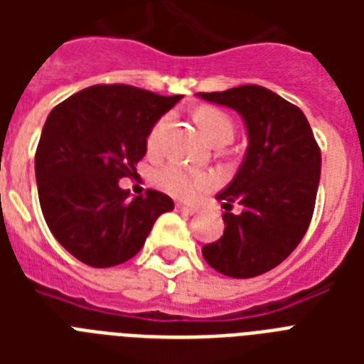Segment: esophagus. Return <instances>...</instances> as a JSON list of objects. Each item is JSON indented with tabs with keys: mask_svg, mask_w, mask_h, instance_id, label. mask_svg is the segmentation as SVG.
I'll list each match as a JSON object with an SVG mask.
<instances>
[{
	"mask_svg": "<svg viewBox=\"0 0 364 364\" xmlns=\"http://www.w3.org/2000/svg\"><path fill=\"white\" fill-rule=\"evenodd\" d=\"M176 210L179 211V213H183V215H187V217H193V215H196V213H198V211L194 210V208H185V205H181V204H177Z\"/></svg>",
	"mask_w": 364,
	"mask_h": 364,
	"instance_id": "1",
	"label": "esophagus"
}]
</instances>
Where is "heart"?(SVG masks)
<instances>
[{"mask_svg": "<svg viewBox=\"0 0 364 364\" xmlns=\"http://www.w3.org/2000/svg\"><path fill=\"white\" fill-rule=\"evenodd\" d=\"M196 124H198L200 132L204 134V137L210 143H213L219 137H230L234 136V122L232 119L223 113V111L215 109V107H200L194 113ZM166 119L156 122V126L149 136V143L156 141L160 130L164 128ZM160 187L168 191L171 196H176L179 200H194L198 194L210 191L215 185V177L210 173H196V171H188L185 168L177 164H170L162 168L159 173Z\"/></svg>", "mask_w": 364, "mask_h": 364, "instance_id": "b5f03b06", "label": "heart"}]
</instances>
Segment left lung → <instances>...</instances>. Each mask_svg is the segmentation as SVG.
<instances>
[{
	"mask_svg": "<svg viewBox=\"0 0 364 364\" xmlns=\"http://www.w3.org/2000/svg\"><path fill=\"white\" fill-rule=\"evenodd\" d=\"M196 96L236 111L247 132L242 164L215 196L227 210L225 232L202 255L223 276H260L287 259L310 227L321 151L304 113L268 88L243 85ZM234 201L242 205L238 216L230 213Z\"/></svg>",
	"mask_w": 364,
	"mask_h": 364,
	"instance_id": "8db88e82",
	"label": "left lung"
}]
</instances>
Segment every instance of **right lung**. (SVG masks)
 <instances>
[{
	"label": "right lung",
	"instance_id": "add662e5",
	"mask_svg": "<svg viewBox=\"0 0 364 364\" xmlns=\"http://www.w3.org/2000/svg\"><path fill=\"white\" fill-rule=\"evenodd\" d=\"M181 100L128 85H96L56 105L36 153L39 204L50 232L94 268L130 260L154 221L173 210L170 196L119 187L136 173L151 130Z\"/></svg>",
	"mask_w": 364,
	"mask_h": 364
}]
</instances>
